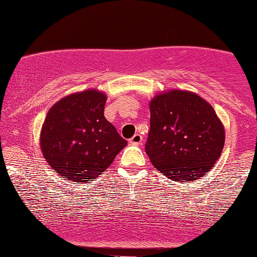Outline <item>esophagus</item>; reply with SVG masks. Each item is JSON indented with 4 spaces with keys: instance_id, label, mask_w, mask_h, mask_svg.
<instances>
[{
    "instance_id": "1",
    "label": "esophagus",
    "mask_w": 257,
    "mask_h": 257,
    "mask_svg": "<svg viewBox=\"0 0 257 257\" xmlns=\"http://www.w3.org/2000/svg\"><path fill=\"white\" fill-rule=\"evenodd\" d=\"M130 143L134 144V145H141L142 143H143V137H142L141 135L136 134L134 137L130 139Z\"/></svg>"
}]
</instances>
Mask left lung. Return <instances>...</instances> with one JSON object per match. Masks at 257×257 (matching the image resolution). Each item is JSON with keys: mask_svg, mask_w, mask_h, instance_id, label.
<instances>
[{"mask_svg": "<svg viewBox=\"0 0 257 257\" xmlns=\"http://www.w3.org/2000/svg\"><path fill=\"white\" fill-rule=\"evenodd\" d=\"M225 143L213 107L192 91L170 90L150 101L145 144L151 163L175 182L194 181L210 172Z\"/></svg>", "mask_w": 257, "mask_h": 257, "instance_id": "left-lung-1", "label": "left lung"}]
</instances>
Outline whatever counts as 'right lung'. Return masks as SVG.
Segmentation results:
<instances>
[{
    "label": "right lung",
    "mask_w": 257,
    "mask_h": 257,
    "mask_svg": "<svg viewBox=\"0 0 257 257\" xmlns=\"http://www.w3.org/2000/svg\"><path fill=\"white\" fill-rule=\"evenodd\" d=\"M106 95L88 89L63 97L40 134L44 157L64 179L88 183L108 168L127 141L104 118Z\"/></svg>",
    "instance_id": "right-lung-1"
}]
</instances>
